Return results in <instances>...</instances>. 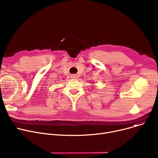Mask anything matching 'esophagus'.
Returning a JSON list of instances; mask_svg holds the SVG:
<instances>
[{
  "label": "esophagus",
  "instance_id": "1",
  "mask_svg": "<svg viewBox=\"0 0 158 158\" xmlns=\"http://www.w3.org/2000/svg\"><path fill=\"white\" fill-rule=\"evenodd\" d=\"M71 78H72V79H75V78H77V77H76V76L75 74H72V76H71Z\"/></svg>",
  "mask_w": 158,
  "mask_h": 158
}]
</instances>
